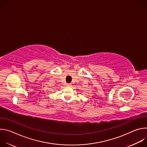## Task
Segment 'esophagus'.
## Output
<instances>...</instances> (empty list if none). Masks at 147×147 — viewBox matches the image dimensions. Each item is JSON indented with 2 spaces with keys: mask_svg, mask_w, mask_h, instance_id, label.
<instances>
[{
  "mask_svg": "<svg viewBox=\"0 0 147 147\" xmlns=\"http://www.w3.org/2000/svg\"><path fill=\"white\" fill-rule=\"evenodd\" d=\"M66 86L68 87H71V83H67L66 84Z\"/></svg>",
  "mask_w": 147,
  "mask_h": 147,
  "instance_id": "obj_1",
  "label": "esophagus"
}]
</instances>
